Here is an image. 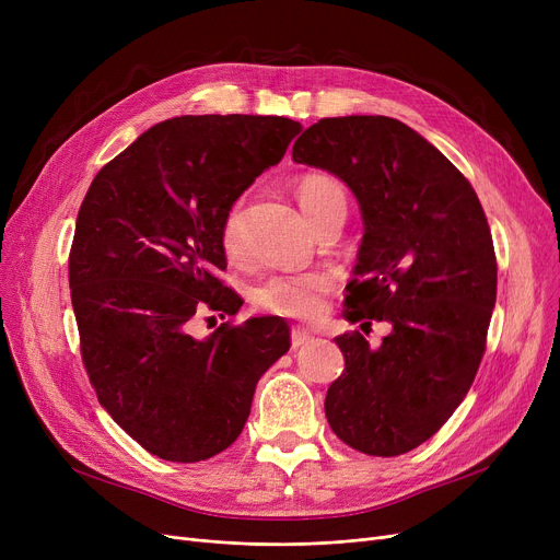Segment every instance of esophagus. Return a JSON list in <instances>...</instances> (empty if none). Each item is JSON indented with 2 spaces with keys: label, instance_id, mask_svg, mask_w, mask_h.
<instances>
[{
  "label": "esophagus",
  "instance_id": "34e87169",
  "mask_svg": "<svg viewBox=\"0 0 560 560\" xmlns=\"http://www.w3.org/2000/svg\"><path fill=\"white\" fill-rule=\"evenodd\" d=\"M313 340V336L308 334V331H304V329H292L290 331V345H292V349H300V347H304V345H308Z\"/></svg>",
  "mask_w": 560,
  "mask_h": 560
}]
</instances>
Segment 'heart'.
<instances>
[{"label": "heart", "instance_id": "1", "mask_svg": "<svg viewBox=\"0 0 560 560\" xmlns=\"http://www.w3.org/2000/svg\"><path fill=\"white\" fill-rule=\"evenodd\" d=\"M298 199L311 224L336 206L347 203V192L336 176L327 172H308L298 182ZM220 243L226 254H238L241 249V201L229 206L220 226ZM334 285V279L325 272L302 275H277L260 281L252 300L254 304L272 315L313 319L325 308V298Z\"/></svg>", "mask_w": 560, "mask_h": 560}]
</instances>
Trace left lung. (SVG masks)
Segmentation results:
<instances>
[{"label":"left lung","mask_w":560,"mask_h":560,"mask_svg":"<svg viewBox=\"0 0 560 560\" xmlns=\"http://www.w3.org/2000/svg\"><path fill=\"white\" fill-rule=\"evenodd\" d=\"M292 161L329 170L365 222L351 325L386 322L370 347L336 338L345 370L327 390L334 433L368 456H399L443 427L477 376L497 298V258L481 201L418 131L386 115L325 117L292 144Z\"/></svg>","instance_id":"1"}]
</instances>
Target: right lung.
Returning <instances> with one entry per match:
<instances>
[{"label": "right lung", "instance_id": "right-lung-1", "mask_svg": "<svg viewBox=\"0 0 560 560\" xmlns=\"http://www.w3.org/2000/svg\"><path fill=\"white\" fill-rule=\"evenodd\" d=\"M302 125L277 115H182L147 129L88 188L70 249L81 361L100 404L140 447L197 463L241 435L258 378L290 349L281 317L190 334L235 315L220 226Z\"/></svg>", "mask_w": 560, "mask_h": 560}]
</instances>
